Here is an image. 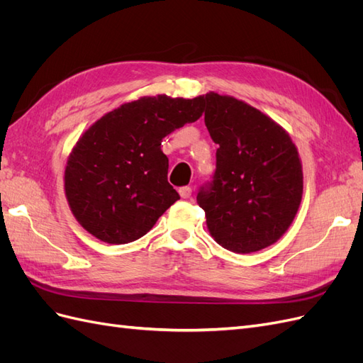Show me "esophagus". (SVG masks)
<instances>
[{"mask_svg": "<svg viewBox=\"0 0 363 363\" xmlns=\"http://www.w3.org/2000/svg\"><path fill=\"white\" fill-rule=\"evenodd\" d=\"M179 194L182 199H191L192 196V188L191 186H183V188L179 189Z\"/></svg>", "mask_w": 363, "mask_h": 363, "instance_id": "obj_1", "label": "esophagus"}]
</instances>
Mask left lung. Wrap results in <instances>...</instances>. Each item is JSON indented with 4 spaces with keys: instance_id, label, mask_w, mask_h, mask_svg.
<instances>
[{
    "instance_id": "obj_1",
    "label": "left lung",
    "mask_w": 363,
    "mask_h": 363,
    "mask_svg": "<svg viewBox=\"0 0 363 363\" xmlns=\"http://www.w3.org/2000/svg\"><path fill=\"white\" fill-rule=\"evenodd\" d=\"M204 123L216 169L196 201L216 242L239 255L267 248L298 211L303 171L289 135L257 108L233 96L206 94Z\"/></svg>"
}]
</instances>
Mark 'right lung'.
I'll return each instance as SVG.
<instances>
[{"instance_id":"right-lung-1","label":"right lung","mask_w":363,"mask_h":363,"mask_svg":"<svg viewBox=\"0 0 363 363\" xmlns=\"http://www.w3.org/2000/svg\"><path fill=\"white\" fill-rule=\"evenodd\" d=\"M203 112V96H144L87 128L65 168V194L82 227L115 245L147 235L180 200L168 183L162 139L195 123Z\"/></svg>"}]
</instances>
